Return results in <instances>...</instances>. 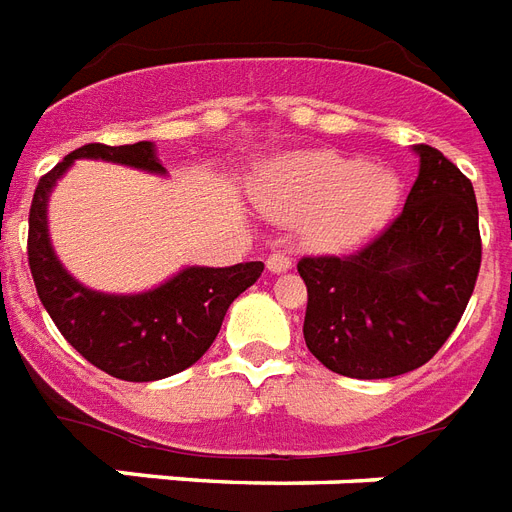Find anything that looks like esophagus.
<instances>
[{"mask_svg":"<svg viewBox=\"0 0 512 512\" xmlns=\"http://www.w3.org/2000/svg\"><path fill=\"white\" fill-rule=\"evenodd\" d=\"M265 265H268V271L271 273H284L292 268V257L287 255V252H273V255L265 260Z\"/></svg>","mask_w":512,"mask_h":512,"instance_id":"obj_1","label":"esophagus"}]
</instances>
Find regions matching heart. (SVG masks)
<instances>
[{
  "label": "heart",
  "instance_id": "obj_1",
  "mask_svg": "<svg viewBox=\"0 0 512 512\" xmlns=\"http://www.w3.org/2000/svg\"><path fill=\"white\" fill-rule=\"evenodd\" d=\"M260 204L276 220H300V233L314 249L346 252L392 220L400 179L343 152L303 150L273 163Z\"/></svg>",
  "mask_w": 512,
  "mask_h": 512
}]
</instances>
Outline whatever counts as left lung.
I'll return each mask as SVG.
<instances>
[{
    "mask_svg": "<svg viewBox=\"0 0 512 512\" xmlns=\"http://www.w3.org/2000/svg\"><path fill=\"white\" fill-rule=\"evenodd\" d=\"M403 212L357 255L303 257V338L325 368L392 378L429 362L459 325L481 268L473 182L429 144Z\"/></svg>",
    "mask_w": 512,
    "mask_h": 512,
    "instance_id": "left-lung-1",
    "label": "left lung"
}]
</instances>
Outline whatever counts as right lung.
Masks as SVG:
<instances>
[{
    "mask_svg": "<svg viewBox=\"0 0 512 512\" xmlns=\"http://www.w3.org/2000/svg\"><path fill=\"white\" fill-rule=\"evenodd\" d=\"M80 158L166 174L152 142L85 144L39 179L29 212V268L39 300L66 341L109 376L120 381L174 376L204 357L220 333L228 306L260 279L263 263L187 265L158 287L134 295L85 287L61 265L48 233L50 193Z\"/></svg>",
    "mask_w": 512,
    "mask_h": 512,
    "instance_id": "add662e5",
    "label": "right lung"
}]
</instances>
